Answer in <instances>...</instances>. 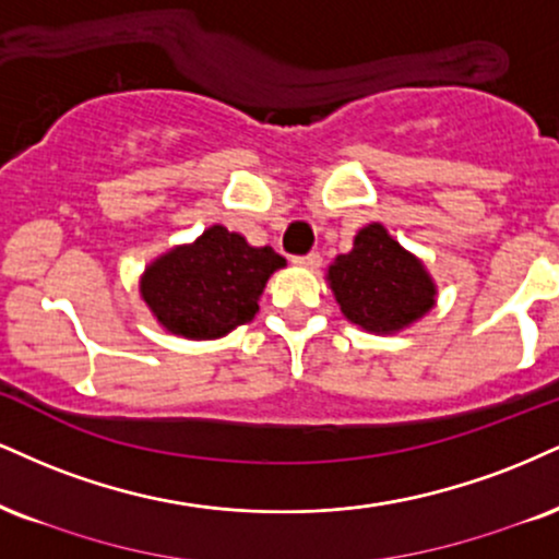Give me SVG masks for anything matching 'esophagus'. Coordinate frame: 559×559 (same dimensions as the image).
Listing matches in <instances>:
<instances>
[{"label": "esophagus", "mask_w": 559, "mask_h": 559, "mask_svg": "<svg viewBox=\"0 0 559 559\" xmlns=\"http://www.w3.org/2000/svg\"><path fill=\"white\" fill-rule=\"evenodd\" d=\"M320 262H322L320 252H309V254H299V258H294V265L309 267V271H318Z\"/></svg>", "instance_id": "34e87169"}]
</instances>
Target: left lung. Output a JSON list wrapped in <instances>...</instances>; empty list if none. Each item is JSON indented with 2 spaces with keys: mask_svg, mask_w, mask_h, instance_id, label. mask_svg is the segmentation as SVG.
Instances as JSON below:
<instances>
[{
  "mask_svg": "<svg viewBox=\"0 0 559 559\" xmlns=\"http://www.w3.org/2000/svg\"><path fill=\"white\" fill-rule=\"evenodd\" d=\"M341 312L369 333H399L435 307V281L419 258L406 252L382 224L354 237V250L328 267Z\"/></svg>",
  "mask_w": 559,
  "mask_h": 559,
  "instance_id": "1",
  "label": "left lung"
}]
</instances>
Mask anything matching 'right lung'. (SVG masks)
Here are the masks:
<instances>
[{
	"label": "right lung",
	"mask_w": 559,
	"mask_h": 559,
	"mask_svg": "<svg viewBox=\"0 0 559 559\" xmlns=\"http://www.w3.org/2000/svg\"><path fill=\"white\" fill-rule=\"evenodd\" d=\"M284 265L271 247L247 245L241 234L215 224L192 245L153 260L140 278V297L169 333L221 338L258 314L262 288Z\"/></svg>",
	"instance_id": "right-lung-1"
}]
</instances>
